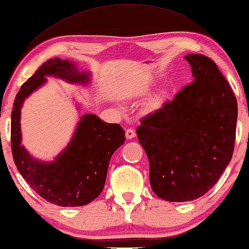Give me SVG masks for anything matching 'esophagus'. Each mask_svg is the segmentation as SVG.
Here are the masks:
<instances>
[{
  "instance_id": "34e87169",
  "label": "esophagus",
  "mask_w": 249,
  "mask_h": 249,
  "mask_svg": "<svg viewBox=\"0 0 249 249\" xmlns=\"http://www.w3.org/2000/svg\"><path fill=\"white\" fill-rule=\"evenodd\" d=\"M125 135H126V138H127V139H132V138L136 136V134H135V130L132 129V128H128L127 130H126Z\"/></svg>"
}]
</instances>
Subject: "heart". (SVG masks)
I'll return each instance as SVG.
<instances>
[{"label": "heart", "instance_id": "obj_1", "mask_svg": "<svg viewBox=\"0 0 249 249\" xmlns=\"http://www.w3.org/2000/svg\"><path fill=\"white\" fill-rule=\"evenodd\" d=\"M149 92H150V89H149V88H144V89L142 90V93H143V94H148ZM157 105H159V101H158V100L153 101V106H157Z\"/></svg>", "mask_w": 249, "mask_h": 249}]
</instances>
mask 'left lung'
<instances>
[{
	"label": "left lung",
	"mask_w": 249,
	"mask_h": 249,
	"mask_svg": "<svg viewBox=\"0 0 249 249\" xmlns=\"http://www.w3.org/2000/svg\"><path fill=\"white\" fill-rule=\"evenodd\" d=\"M184 58L193 81L137 128L152 191L172 202L197 199L218 182L236 133L237 101L218 66L202 54Z\"/></svg>",
	"instance_id": "left-lung-1"
}]
</instances>
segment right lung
Returning <instances> with one entry per match:
<instances>
[{"mask_svg":"<svg viewBox=\"0 0 249 249\" xmlns=\"http://www.w3.org/2000/svg\"><path fill=\"white\" fill-rule=\"evenodd\" d=\"M47 77L87 86L91 73L80 71L73 61L55 57L43 63L21 86L12 111L13 158L22 178L43 199L60 207L85 206L103 191L111 157L124 143L125 132L119 124L107 123L96 114H84L70 142L53 161L36 159L21 144V107L47 83Z\"/></svg>","mask_w":249,"mask_h":249,"instance_id":"add662e5","label":"right lung"}]
</instances>
